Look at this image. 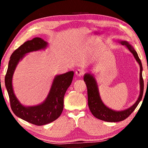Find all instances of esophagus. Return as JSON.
<instances>
[{
    "label": "esophagus",
    "mask_w": 148,
    "mask_h": 148,
    "mask_svg": "<svg viewBox=\"0 0 148 148\" xmlns=\"http://www.w3.org/2000/svg\"><path fill=\"white\" fill-rule=\"evenodd\" d=\"M76 74L77 75V76L81 77V76H82L84 74V71H83L81 69H77V71H76Z\"/></svg>",
    "instance_id": "1"
}]
</instances>
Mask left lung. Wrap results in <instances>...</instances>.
Wrapping results in <instances>:
<instances>
[{
  "label": "left lung",
  "mask_w": 148,
  "mask_h": 148,
  "mask_svg": "<svg viewBox=\"0 0 148 148\" xmlns=\"http://www.w3.org/2000/svg\"><path fill=\"white\" fill-rule=\"evenodd\" d=\"M122 45L126 46L129 51L133 54L136 61L138 62L140 67V93L137 101L133 106L129 108L123 110V111H114L110 109L105 106L101 101L99 96V92L97 87V82L93 76L89 74H86L84 76V80L86 82L87 89V97H88V106L92 114L97 119L107 122H119L127 119L131 115L134 110L136 109L138 104L142 100L144 92V79L142 77V65L141 61L138 56V53L135 51L131 44L126 41L120 42Z\"/></svg>",
  "instance_id": "1"
}]
</instances>
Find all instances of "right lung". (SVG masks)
<instances>
[{"mask_svg": "<svg viewBox=\"0 0 148 148\" xmlns=\"http://www.w3.org/2000/svg\"><path fill=\"white\" fill-rule=\"evenodd\" d=\"M47 45L46 41L38 37L25 42L12 54L5 76V86L14 114L25 121L38 126L49 123L61 116L63 110L64 94L72 83L74 72H68L55 77L46 101L35 106L25 107L20 103L14 93L12 81L19 60L26 53L44 49Z\"/></svg>", "mask_w": 148, "mask_h": 148, "instance_id": "obj_1", "label": "right lung"}]
</instances>
